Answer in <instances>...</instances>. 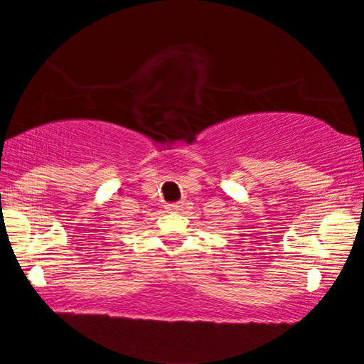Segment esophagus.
Here are the masks:
<instances>
[{
  "label": "esophagus",
  "mask_w": 364,
  "mask_h": 364,
  "mask_svg": "<svg viewBox=\"0 0 364 364\" xmlns=\"http://www.w3.org/2000/svg\"><path fill=\"white\" fill-rule=\"evenodd\" d=\"M166 208H168L169 212H178V210H183V203L181 201H178V203H168Z\"/></svg>",
  "instance_id": "esophagus-1"
}]
</instances>
